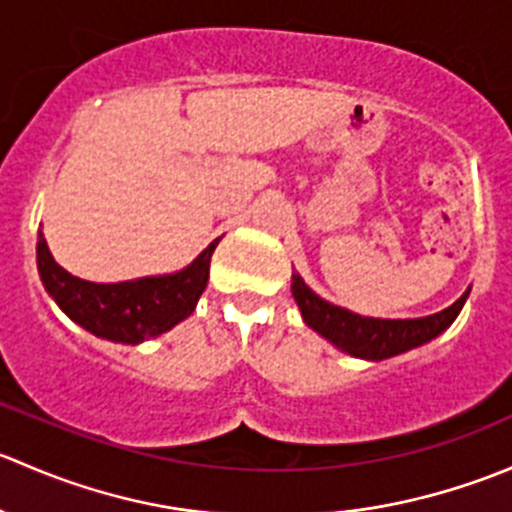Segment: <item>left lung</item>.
Returning <instances> with one entry per match:
<instances>
[{
  "mask_svg": "<svg viewBox=\"0 0 512 512\" xmlns=\"http://www.w3.org/2000/svg\"><path fill=\"white\" fill-rule=\"evenodd\" d=\"M468 292L471 289H466L451 307L441 309L436 314H428V317L374 319L361 317V314H354L349 309L327 302V299H322L304 285L302 277L292 275V294L299 312H302L304 324L312 327L317 334H322L327 342L342 349L344 354L369 361L389 359V356L404 354L409 349H416L436 339L458 317V312L466 304Z\"/></svg>",
  "mask_w": 512,
  "mask_h": 512,
  "instance_id": "obj_1",
  "label": "left lung"
}]
</instances>
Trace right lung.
Masks as SVG:
<instances>
[{
  "instance_id": "add662e5",
  "label": "right lung",
  "mask_w": 512,
  "mask_h": 512,
  "mask_svg": "<svg viewBox=\"0 0 512 512\" xmlns=\"http://www.w3.org/2000/svg\"><path fill=\"white\" fill-rule=\"evenodd\" d=\"M218 242L220 237L210 242L188 267L173 275L98 285L66 272L51 257L49 245L39 232L36 265L46 292L79 327L108 342L141 344L168 332L193 314L208 285L210 257Z\"/></svg>"
}]
</instances>
